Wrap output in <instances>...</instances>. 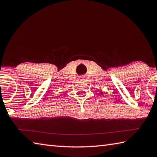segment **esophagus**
Listing matches in <instances>:
<instances>
[{
  "mask_svg": "<svg viewBox=\"0 0 157 157\" xmlns=\"http://www.w3.org/2000/svg\"><path fill=\"white\" fill-rule=\"evenodd\" d=\"M83 78H83V77H81V78H80V79H81V80H83Z\"/></svg>",
  "mask_w": 157,
  "mask_h": 157,
  "instance_id": "34e87169",
  "label": "esophagus"
}]
</instances>
